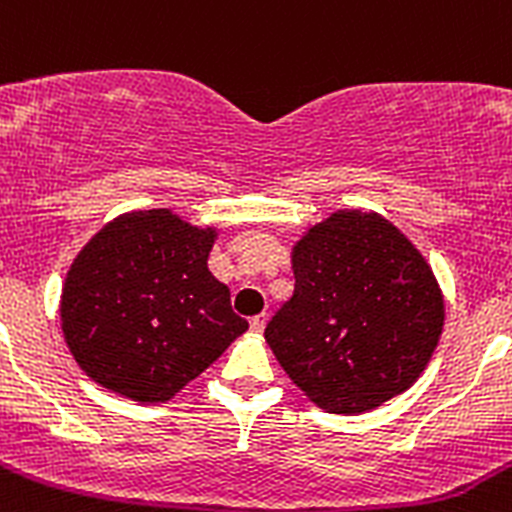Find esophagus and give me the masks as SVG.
<instances>
[{
  "label": "esophagus",
  "mask_w": 512,
  "mask_h": 512,
  "mask_svg": "<svg viewBox=\"0 0 512 512\" xmlns=\"http://www.w3.org/2000/svg\"><path fill=\"white\" fill-rule=\"evenodd\" d=\"M265 323H267V315L265 313H260V315H252L250 318V328L255 333H262V328H265Z\"/></svg>",
  "instance_id": "esophagus-1"
}]
</instances>
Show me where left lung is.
<instances>
[{
	"mask_svg": "<svg viewBox=\"0 0 512 512\" xmlns=\"http://www.w3.org/2000/svg\"><path fill=\"white\" fill-rule=\"evenodd\" d=\"M295 290L267 323L272 353L310 401L361 414L429 364L444 300L417 247L374 212H338L293 250Z\"/></svg>",
	"mask_w": 512,
	"mask_h": 512,
	"instance_id": "obj_1",
	"label": "left lung"
}]
</instances>
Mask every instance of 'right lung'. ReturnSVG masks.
<instances>
[{
	"instance_id": "add662e5",
	"label": "right lung",
	"mask_w": 512,
	"mask_h": 512,
	"mask_svg": "<svg viewBox=\"0 0 512 512\" xmlns=\"http://www.w3.org/2000/svg\"><path fill=\"white\" fill-rule=\"evenodd\" d=\"M214 229L169 209L131 212L80 250L60 300L80 369L143 404L166 401L247 331L207 267Z\"/></svg>"
}]
</instances>
